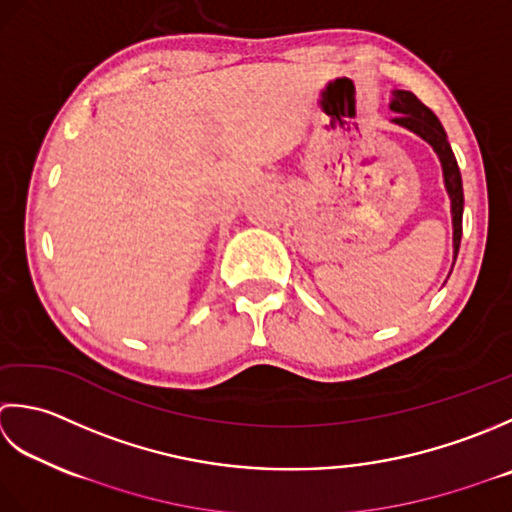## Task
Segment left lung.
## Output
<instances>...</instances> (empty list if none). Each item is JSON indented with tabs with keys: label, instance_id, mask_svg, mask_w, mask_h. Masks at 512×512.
<instances>
[{
	"label": "left lung",
	"instance_id": "left-lung-1",
	"mask_svg": "<svg viewBox=\"0 0 512 512\" xmlns=\"http://www.w3.org/2000/svg\"><path fill=\"white\" fill-rule=\"evenodd\" d=\"M398 117L393 123L402 125V128L415 132L431 145L435 154L440 156L442 172H444V185L446 192L451 196V216H453V258H457L462 243V214H464V190H462V174L457 168L455 154L451 150V143L446 139V132L442 128L440 119L435 117L433 110H429L424 103L417 99L409 90H393V99L389 103Z\"/></svg>",
	"mask_w": 512,
	"mask_h": 512
}]
</instances>
